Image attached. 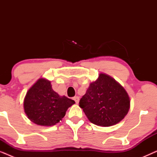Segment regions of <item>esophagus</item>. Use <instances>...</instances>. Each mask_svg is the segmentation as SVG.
I'll return each instance as SVG.
<instances>
[{"label":"esophagus","instance_id":"34e87169","mask_svg":"<svg viewBox=\"0 0 157 157\" xmlns=\"http://www.w3.org/2000/svg\"><path fill=\"white\" fill-rule=\"evenodd\" d=\"M74 100L75 101V102H76V104H78L79 102V97L78 96H75V97H74Z\"/></svg>","mask_w":157,"mask_h":157}]
</instances>
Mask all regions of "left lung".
<instances>
[{"label": "left lung", "mask_w": 157, "mask_h": 157, "mask_svg": "<svg viewBox=\"0 0 157 157\" xmlns=\"http://www.w3.org/2000/svg\"><path fill=\"white\" fill-rule=\"evenodd\" d=\"M79 106L91 123L110 126L119 123L127 114L130 98L115 79L100 74L97 80L90 83L80 99Z\"/></svg>", "instance_id": "left-lung-1"}]
</instances>
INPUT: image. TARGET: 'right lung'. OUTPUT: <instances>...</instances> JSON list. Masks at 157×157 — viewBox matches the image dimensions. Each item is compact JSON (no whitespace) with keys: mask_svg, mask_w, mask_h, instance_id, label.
I'll return each instance as SVG.
<instances>
[{"mask_svg":"<svg viewBox=\"0 0 157 157\" xmlns=\"http://www.w3.org/2000/svg\"><path fill=\"white\" fill-rule=\"evenodd\" d=\"M74 100L61 96L52 89L51 81L39 78L28 91L23 101L25 114L38 125L53 126L61 121Z\"/></svg>","mask_w":157,"mask_h":157,"instance_id":"1","label":"right lung"}]
</instances>
